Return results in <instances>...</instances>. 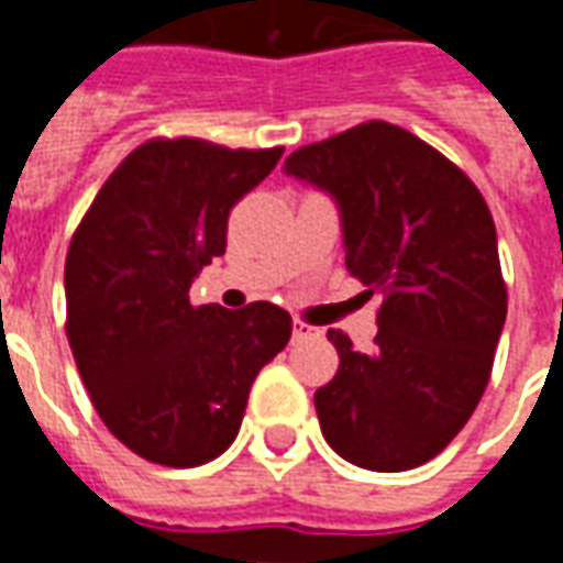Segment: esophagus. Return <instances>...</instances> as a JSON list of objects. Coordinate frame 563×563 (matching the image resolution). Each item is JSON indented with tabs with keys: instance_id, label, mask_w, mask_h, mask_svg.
<instances>
[{
	"instance_id": "obj_1",
	"label": "esophagus",
	"mask_w": 563,
	"mask_h": 563,
	"mask_svg": "<svg viewBox=\"0 0 563 563\" xmlns=\"http://www.w3.org/2000/svg\"><path fill=\"white\" fill-rule=\"evenodd\" d=\"M307 338H319V329H313V325H307V322H301V319H295L292 341H307Z\"/></svg>"
}]
</instances>
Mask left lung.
Here are the masks:
<instances>
[{
	"instance_id": "obj_1",
	"label": "left lung",
	"mask_w": 563,
	"mask_h": 563,
	"mask_svg": "<svg viewBox=\"0 0 563 563\" xmlns=\"http://www.w3.org/2000/svg\"><path fill=\"white\" fill-rule=\"evenodd\" d=\"M286 174L338 201L346 271L379 295L371 353L329 331L341 367L313 395L322 437L365 471L419 467L492 377L507 319L492 210L455 162L383 120L298 147Z\"/></svg>"
}]
</instances>
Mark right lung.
I'll use <instances>...</instances> for the list:
<instances>
[{"label": "right lung", "mask_w": 563, "mask_h": 563, "mask_svg": "<svg viewBox=\"0 0 563 563\" xmlns=\"http://www.w3.org/2000/svg\"><path fill=\"white\" fill-rule=\"evenodd\" d=\"M283 147L150 139L92 198L66 256V334L108 431L141 459L198 467L232 446L250 386L292 338L271 301L192 307L229 213Z\"/></svg>", "instance_id": "obj_1"}]
</instances>
